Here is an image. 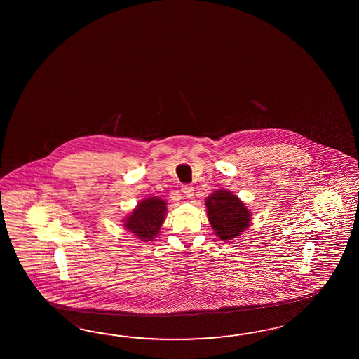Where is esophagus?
<instances>
[{"label": "esophagus", "mask_w": 359, "mask_h": 359, "mask_svg": "<svg viewBox=\"0 0 359 359\" xmlns=\"http://www.w3.org/2000/svg\"><path fill=\"white\" fill-rule=\"evenodd\" d=\"M181 191H182V194L186 198L194 196V187L191 184H184V186H182Z\"/></svg>", "instance_id": "1"}]
</instances>
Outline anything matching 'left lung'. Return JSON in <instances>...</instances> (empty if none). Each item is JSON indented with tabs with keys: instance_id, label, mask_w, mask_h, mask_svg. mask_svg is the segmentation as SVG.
Segmentation results:
<instances>
[{
	"instance_id": "left-lung-1",
	"label": "left lung",
	"mask_w": 359,
	"mask_h": 359,
	"mask_svg": "<svg viewBox=\"0 0 359 359\" xmlns=\"http://www.w3.org/2000/svg\"><path fill=\"white\" fill-rule=\"evenodd\" d=\"M205 206L214 235L222 241L235 240L252 224V212L232 191H213L205 198Z\"/></svg>"
}]
</instances>
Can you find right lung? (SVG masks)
Segmentation results:
<instances>
[{"mask_svg":"<svg viewBox=\"0 0 359 359\" xmlns=\"http://www.w3.org/2000/svg\"><path fill=\"white\" fill-rule=\"evenodd\" d=\"M167 217V203L159 196L142 198L123 219V227L144 243L154 241Z\"/></svg>","mask_w":359,"mask_h":359,"instance_id":"obj_1","label":"right lung"}]
</instances>
